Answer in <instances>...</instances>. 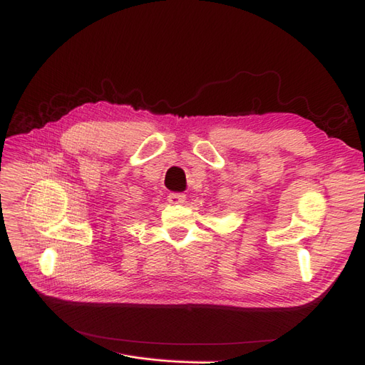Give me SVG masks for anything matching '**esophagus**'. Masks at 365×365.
I'll return each instance as SVG.
<instances>
[{
  "mask_svg": "<svg viewBox=\"0 0 365 365\" xmlns=\"http://www.w3.org/2000/svg\"><path fill=\"white\" fill-rule=\"evenodd\" d=\"M186 200V195L183 192H171L168 195V202L173 205H182Z\"/></svg>",
  "mask_w": 365,
  "mask_h": 365,
  "instance_id": "esophagus-1",
  "label": "esophagus"
}]
</instances>
